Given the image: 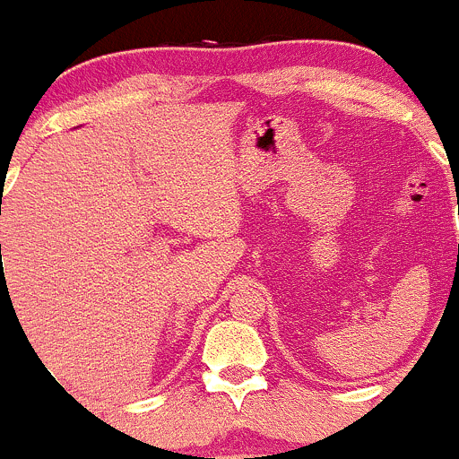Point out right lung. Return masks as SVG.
Here are the masks:
<instances>
[{
	"mask_svg": "<svg viewBox=\"0 0 459 459\" xmlns=\"http://www.w3.org/2000/svg\"><path fill=\"white\" fill-rule=\"evenodd\" d=\"M0 247H2V245H0Z\"/></svg>",
	"mask_w": 459,
	"mask_h": 459,
	"instance_id": "1",
	"label": "right lung"
}]
</instances>
